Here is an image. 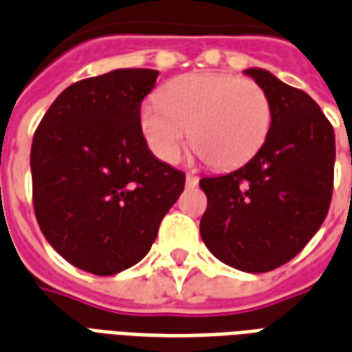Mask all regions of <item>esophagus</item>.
<instances>
[{"instance_id":"1","label":"esophagus","mask_w":352,"mask_h":352,"mask_svg":"<svg viewBox=\"0 0 352 352\" xmlns=\"http://www.w3.org/2000/svg\"><path fill=\"white\" fill-rule=\"evenodd\" d=\"M198 183H199V179L196 175H192V173L186 175V186H188V188H194Z\"/></svg>"}]
</instances>
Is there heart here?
<instances>
[{"instance_id": "b5f03b06", "label": "heart", "mask_w": 352, "mask_h": 352, "mask_svg": "<svg viewBox=\"0 0 352 352\" xmlns=\"http://www.w3.org/2000/svg\"><path fill=\"white\" fill-rule=\"evenodd\" d=\"M273 105L251 79L224 73H188L169 80L160 103L141 107V131L160 160L175 162L188 131L190 145L214 169L243 166L270 135Z\"/></svg>"}]
</instances>
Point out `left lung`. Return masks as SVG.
I'll return each instance as SVG.
<instances>
[{
	"instance_id": "1",
	"label": "left lung",
	"mask_w": 352,
	"mask_h": 352,
	"mask_svg": "<svg viewBox=\"0 0 352 352\" xmlns=\"http://www.w3.org/2000/svg\"><path fill=\"white\" fill-rule=\"evenodd\" d=\"M245 75L273 105L270 135L243 168L199 181L207 209L199 234L224 264L272 272L307 245L332 199L336 135L315 100L260 67Z\"/></svg>"
}]
</instances>
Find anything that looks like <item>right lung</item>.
Returning a JSON list of instances; mask_svg holds the SVG:
<instances>
[{"label":"right lung","mask_w":352,"mask_h":352,"mask_svg":"<svg viewBox=\"0 0 352 352\" xmlns=\"http://www.w3.org/2000/svg\"><path fill=\"white\" fill-rule=\"evenodd\" d=\"M156 69H115L67 87L35 130L34 209L43 236L94 275L128 270L151 251L184 173L158 160L141 131Z\"/></svg>","instance_id":"add662e5"}]
</instances>
